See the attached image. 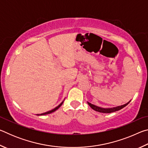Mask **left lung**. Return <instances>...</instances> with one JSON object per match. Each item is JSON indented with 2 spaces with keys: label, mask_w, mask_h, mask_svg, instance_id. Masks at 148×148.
Masks as SVG:
<instances>
[{
  "label": "left lung",
  "mask_w": 148,
  "mask_h": 148,
  "mask_svg": "<svg viewBox=\"0 0 148 148\" xmlns=\"http://www.w3.org/2000/svg\"><path fill=\"white\" fill-rule=\"evenodd\" d=\"M130 102H131V101H130L129 102H127V104L121 105V106H119L114 107V108H104L99 107L97 106H95V105H94V104H92L91 103H90V102H87V104H88L89 106L91 107L92 110H94L95 111L101 112V113L110 114V113H112V112L118 111V110L123 108L126 106Z\"/></svg>",
  "instance_id": "left-lung-1"
}]
</instances>
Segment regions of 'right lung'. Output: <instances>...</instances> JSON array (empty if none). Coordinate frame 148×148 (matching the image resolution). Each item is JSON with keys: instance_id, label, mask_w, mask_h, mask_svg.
<instances>
[{"instance_id": "obj_1", "label": "right lung", "mask_w": 148, "mask_h": 148, "mask_svg": "<svg viewBox=\"0 0 148 148\" xmlns=\"http://www.w3.org/2000/svg\"><path fill=\"white\" fill-rule=\"evenodd\" d=\"M62 103H63V101H62L61 104H60L58 106H57L56 108H55L54 109H53V110H50V111H48V112H45V113H43V114H37L38 115V116H44V115H46V114H51V113H52V112H54L55 111H56V110L59 108L61 106V105L62 104Z\"/></svg>"}]
</instances>
